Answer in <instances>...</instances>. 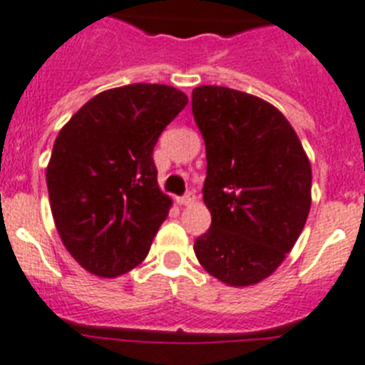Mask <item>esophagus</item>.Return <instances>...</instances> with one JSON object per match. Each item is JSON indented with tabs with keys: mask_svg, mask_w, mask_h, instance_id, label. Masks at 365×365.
<instances>
[{
	"mask_svg": "<svg viewBox=\"0 0 365 365\" xmlns=\"http://www.w3.org/2000/svg\"><path fill=\"white\" fill-rule=\"evenodd\" d=\"M194 201H196V196H194L192 192L185 194L182 197H177V203H179V205H192Z\"/></svg>",
	"mask_w": 365,
	"mask_h": 365,
	"instance_id": "obj_1",
	"label": "esophagus"
}]
</instances>
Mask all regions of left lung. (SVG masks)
<instances>
[{"mask_svg": "<svg viewBox=\"0 0 365 365\" xmlns=\"http://www.w3.org/2000/svg\"><path fill=\"white\" fill-rule=\"evenodd\" d=\"M192 113L207 154L211 228L194 252L230 287L264 281L298 241L311 209V164L290 122L256 96L197 86Z\"/></svg>", "mask_w": 365, "mask_h": 365, "instance_id": "left-lung-1", "label": "left lung"}]
</instances>
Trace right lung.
<instances>
[{"mask_svg":"<svg viewBox=\"0 0 365 365\" xmlns=\"http://www.w3.org/2000/svg\"><path fill=\"white\" fill-rule=\"evenodd\" d=\"M186 103L173 86L128 84L94 96L58 133L46 165L51 211L63 247L90 273L110 279L147 258L171 207L154 145Z\"/></svg>","mask_w":365,"mask_h":365,"instance_id":"obj_1","label":"right lung"}]
</instances>
